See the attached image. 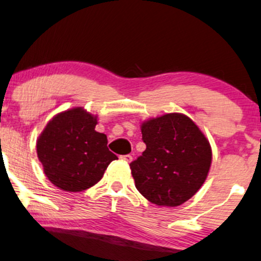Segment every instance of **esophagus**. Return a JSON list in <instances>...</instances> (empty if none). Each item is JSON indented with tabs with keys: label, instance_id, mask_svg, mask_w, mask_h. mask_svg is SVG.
<instances>
[{
	"label": "esophagus",
	"instance_id": "1",
	"mask_svg": "<svg viewBox=\"0 0 261 261\" xmlns=\"http://www.w3.org/2000/svg\"><path fill=\"white\" fill-rule=\"evenodd\" d=\"M122 159H123L124 161H127V162L129 163V162H132V160H133V156H132V155H124V156H122Z\"/></svg>",
	"mask_w": 261,
	"mask_h": 261
}]
</instances>
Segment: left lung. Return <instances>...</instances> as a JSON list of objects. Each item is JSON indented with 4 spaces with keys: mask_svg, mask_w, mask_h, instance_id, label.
Wrapping results in <instances>:
<instances>
[{
    "mask_svg": "<svg viewBox=\"0 0 261 261\" xmlns=\"http://www.w3.org/2000/svg\"><path fill=\"white\" fill-rule=\"evenodd\" d=\"M146 150L130 163L136 188L151 203L176 207L207 178L212 150L191 118L167 114L141 125Z\"/></svg>",
    "mask_w": 261,
    "mask_h": 261,
    "instance_id": "left-lung-1",
    "label": "left lung"
}]
</instances>
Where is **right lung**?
I'll return each instance as SVG.
<instances>
[{"instance_id": "right-lung-1", "label": "right lung", "mask_w": 261, "mask_h": 261, "mask_svg": "<svg viewBox=\"0 0 261 261\" xmlns=\"http://www.w3.org/2000/svg\"><path fill=\"white\" fill-rule=\"evenodd\" d=\"M96 117L82 108L53 117L38 138L37 156L44 174L64 191L79 192L99 181L112 161L108 138L94 128Z\"/></svg>"}]
</instances>
